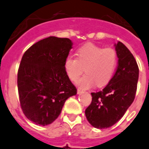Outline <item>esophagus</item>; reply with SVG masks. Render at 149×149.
Instances as JSON below:
<instances>
[{"instance_id": "esophagus-1", "label": "esophagus", "mask_w": 149, "mask_h": 149, "mask_svg": "<svg viewBox=\"0 0 149 149\" xmlns=\"http://www.w3.org/2000/svg\"><path fill=\"white\" fill-rule=\"evenodd\" d=\"M82 92H83V90L80 89V88H78V89H77V93L78 94H81L82 93Z\"/></svg>"}]
</instances>
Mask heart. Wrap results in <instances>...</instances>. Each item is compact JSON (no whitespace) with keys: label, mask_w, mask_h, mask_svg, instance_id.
<instances>
[{"label":"heart","mask_w":149,"mask_h":149,"mask_svg":"<svg viewBox=\"0 0 149 149\" xmlns=\"http://www.w3.org/2000/svg\"><path fill=\"white\" fill-rule=\"evenodd\" d=\"M77 58L67 57L64 61V70L70 80L77 82L79 77L86 74L78 81L82 88L105 86L113 77L117 63L116 51L111 47H103L94 44H86L77 51Z\"/></svg>","instance_id":"1"}]
</instances>
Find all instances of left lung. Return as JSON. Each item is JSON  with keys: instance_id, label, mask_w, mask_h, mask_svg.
<instances>
[{"instance_id": "obj_1", "label": "left lung", "mask_w": 149, "mask_h": 149, "mask_svg": "<svg viewBox=\"0 0 149 149\" xmlns=\"http://www.w3.org/2000/svg\"><path fill=\"white\" fill-rule=\"evenodd\" d=\"M118 65L113 77L100 92H92V103L86 117L92 127H111L122 118L134 101L139 79L135 57L122 42L115 45Z\"/></svg>"}]
</instances>
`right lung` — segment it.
Listing matches in <instances>:
<instances>
[{"mask_svg": "<svg viewBox=\"0 0 149 149\" xmlns=\"http://www.w3.org/2000/svg\"><path fill=\"white\" fill-rule=\"evenodd\" d=\"M72 43L50 36L36 42L23 54L17 74L22 112L37 125L51 124L61 113L66 100L77 90L64 70Z\"/></svg>", "mask_w": 149, "mask_h": 149, "instance_id": "add662e5", "label": "right lung"}]
</instances>
